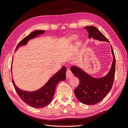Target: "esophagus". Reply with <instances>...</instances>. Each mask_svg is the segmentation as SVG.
I'll return each mask as SVG.
<instances>
[{
	"instance_id": "1",
	"label": "esophagus",
	"mask_w": 128,
	"mask_h": 128,
	"mask_svg": "<svg viewBox=\"0 0 128 128\" xmlns=\"http://www.w3.org/2000/svg\"><path fill=\"white\" fill-rule=\"evenodd\" d=\"M73 76L72 73V72L70 70H67V72H66V77L67 78H70L71 77H72Z\"/></svg>"
}]
</instances>
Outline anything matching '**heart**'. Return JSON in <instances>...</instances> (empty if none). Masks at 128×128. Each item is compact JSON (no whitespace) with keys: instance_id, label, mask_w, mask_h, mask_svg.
Instances as JSON below:
<instances>
[{"instance_id":"obj_1","label":"heart","mask_w":128,"mask_h":128,"mask_svg":"<svg viewBox=\"0 0 128 128\" xmlns=\"http://www.w3.org/2000/svg\"><path fill=\"white\" fill-rule=\"evenodd\" d=\"M77 38H78V36H77L76 34H68V35H67L62 40V42H64V44L66 45H68L69 44H71L72 42L76 40ZM82 43L83 42L82 40L80 39L78 40L77 41V42H76L77 46L78 48H80V46L82 45Z\"/></svg>"}]
</instances>
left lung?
<instances>
[{"instance_id": "obj_1", "label": "left lung", "mask_w": 128, "mask_h": 128, "mask_svg": "<svg viewBox=\"0 0 128 128\" xmlns=\"http://www.w3.org/2000/svg\"><path fill=\"white\" fill-rule=\"evenodd\" d=\"M85 29L88 32V38L100 42H110L107 38L94 26H86ZM113 62L107 74L100 78H96L90 75L80 67L75 65L70 67L72 72L79 79L80 84L74 90L77 99L82 104L93 105L98 103L105 97L113 86L115 72V58L110 45Z\"/></svg>"}]
</instances>
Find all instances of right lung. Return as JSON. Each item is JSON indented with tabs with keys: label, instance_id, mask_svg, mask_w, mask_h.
I'll return each mask as SVG.
<instances>
[{
	"label": "right lung",
	"instance_id": "add662e5",
	"mask_svg": "<svg viewBox=\"0 0 128 128\" xmlns=\"http://www.w3.org/2000/svg\"><path fill=\"white\" fill-rule=\"evenodd\" d=\"M45 32V30H37L32 32L19 42L15 52H16L20 46L26 45L29 40L35 38L36 37L43 34ZM12 63L13 60L12 62L11 71L12 69ZM66 68L64 66L59 71L49 79L44 86L40 89L34 91H27L21 90L15 85L13 79H12V83L17 94L23 101L31 107L40 108L48 105L51 102L57 84L61 81H64L66 79Z\"/></svg>",
	"mask_w": 128,
	"mask_h": 128
}]
</instances>
